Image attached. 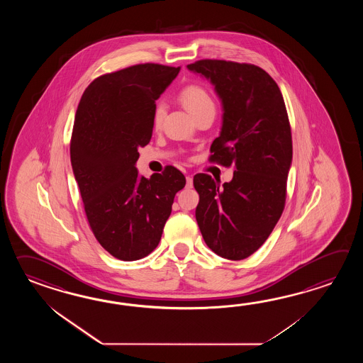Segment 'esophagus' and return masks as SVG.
Listing matches in <instances>:
<instances>
[{"mask_svg":"<svg viewBox=\"0 0 363 363\" xmlns=\"http://www.w3.org/2000/svg\"><path fill=\"white\" fill-rule=\"evenodd\" d=\"M185 180H186V184H185V186H186V188H192V186H193L192 177H189V175H188V177H185Z\"/></svg>","mask_w":363,"mask_h":363,"instance_id":"obj_1","label":"esophagus"}]
</instances>
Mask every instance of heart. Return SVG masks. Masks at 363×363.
<instances>
[{
    "instance_id": "obj_1",
    "label": "heart",
    "mask_w": 363,
    "mask_h": 363,
    "mask_svg": "<svg viewBox=\"0 0 363 363\" xmlns=\"http://www.w3.org/2000/svg\"><path fill=\"white\" fill-rule=\"evenodd\" d=\"M180 101L193 116L208 110L216 111V105L213 99L208 96V93L203 88L197 85H191L184 88L180 93ZM163 118H164V106L162 104H158L155 106V114H153V123L155 127L161 125Z\"/></svg>"
}]
</instances>
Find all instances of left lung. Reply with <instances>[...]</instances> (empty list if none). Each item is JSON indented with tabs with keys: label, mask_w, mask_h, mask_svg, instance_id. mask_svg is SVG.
Returning a JSON list of instances; mask_svg holds the SVG:
<instances>
[{
	"label": "left lung",
	"mask_w": 363,
	"mask_h": 363,
	"mask_svg": "<svg viewBox=\"0 0 363 363\" xmlns=\"http://www.w3.org/2000/svg\"><path fill=\"white\" fill-rule=\"evenodd\" d=\"M186 69L208 80L222 104L210 160L235 164L223 185L206 174L193 178L200 194L196 220L216 255L240 261L267 240L284 208L292 164L286 104L274 79L255 65L202 60Z\"/></svg>",
	"instance_id": "obj_1"
}]
</instances>
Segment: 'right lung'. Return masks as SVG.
Segmentation results:
<instances>
[{"instance_id":"1","label":"right lung","mask_w":363,"mask_h":363,"mask_svg":"<svg viewBox=\"0 0 363 363\" xmlns=\"http://www.w3.org/2000/svg\"><path fill=\"white\" fill-rule=\"evenodd\" d=\"M180 67L136 65L93 80L77 106L71 164L89 225L101 247L122 261L155 250L184 175L167 166L147 179L136 169L152 139L155 101Z\"/></svg>"}]
</instances>
